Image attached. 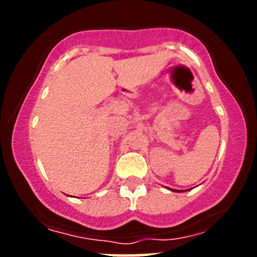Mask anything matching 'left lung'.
<instances>
[{
  "mask_svg": "<svg viewBox=\"0 0 257 257\" xmlns=\"http://www.w3.org/2000/svg\"><path fill=\"white\" fill-rule=\"evenodd\" d=\"M170 190L174 191V192H182V191H179V190H173V188H170Z\"/></svg>",
  "mask_w": 257,
  "mask_h": 257,
  "instance_id": "left-lung-1",
  "label": "left lung"
}]
</instances>
